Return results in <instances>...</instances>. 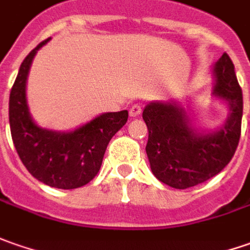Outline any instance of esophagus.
<instances>
[{
    "label": "esophagus",
    "mask_w": 250,
    "mask_h": 250,
    "mask_svg": "<svg viewBox=\"0 0 250 250\" xmlns=\"http://www.w3.org/2000/svg\"><path fill=\"white\" fill-rule=\"evenodd\" d=\"M141 112H142L141 106H140L138 104H135V105H133V106L130 108V116L137 117L138 115H141Z\"/></svg>",
    "instance_id": "34e87169"
}]
</instances>
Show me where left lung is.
Segmentation results:
<instances>
[{"label": "left lung", "mask_w": 250, "mask_h": 250, "mask_svg": "<svg viewBox=\"0 0 250 250\" xmlns=\"http://www.w3.org/2000/svg\"><path fill=\"white\" fill-rule=\"evenodd\" d=\"M211 95L224 101L228 108L226 120L216 130L199 127L191 108H184L176 99L149 102L142 112L149 133L145 151L152 173L171 188H191L219 174L237 149L244 102L227 54L211 67Z\"/></svg>", "instance_id": "8db88e82"}]
</instances>
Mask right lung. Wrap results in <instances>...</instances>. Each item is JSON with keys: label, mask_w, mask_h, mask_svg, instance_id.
I'll return each instance as SVG.
<instances>
[{"label": "right lung", "mask_w": 250, "mask_h": 250, "mask_svg": "<svg viewBox=\"0 0 250 250\" xmlns=\"http://www.w3.org/2000/svg\"><path fill=\"white\" fill-rule=\"evenodd\" d=\"M40 42L24 58L9 95V125L12 141L31 176L44 184L74 189L90 183L101 168L112 137L125 125L127 110L108 112L70 131H56L39 125L31 117L26 84Z\"/></svg>", "instance_id": "add662e5"}]
</instances>
